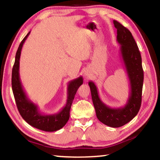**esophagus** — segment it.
<instances>
[{
    "mask_svg": "<svg viewBox=\"0 0 160 160\" xmlns=\"http://www.w3.org/2000/svg\"><path fill=\"white\" fill-rule=\"evenodd\" d=\"M85 77L86 78H88V77H89L88 74V73H85Z\"/></svg>",
    "mask_w": 160,
    "mask_h": 160,
    "instance_id": "esophagus-1",
    "label": "esophagus"
}]
</instances>
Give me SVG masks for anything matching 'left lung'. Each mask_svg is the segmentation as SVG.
I'll use <instances>...</instances> for the list:
<instances>
[{
    "instance_id": "obj_1",
    "label": "left lung",
    "mask_w": 160,
    "mask_h": 160,
    "mask_svg": "<svg viewBox=\"0 0 160 160\" xmlns=\"http://www.w3.org/2000/svg\"><path fill=\"white\" fill-rule=\"evenodd\" d=\"M113 22L117 29L116 40L120 44L121 56L130 82L129 96L126 104L119 108L108 107L100 99L95 84L92 81L88 84L97 118L108 126L118 128L131 121L139 112L144 75L141 56L131 32L116 20Z\"/></svg>"
}]
</instances>
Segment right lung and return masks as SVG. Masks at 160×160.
I'll return each mask as SVG.
<instances>
[{"mask_svg":"<svg viewBox=\"0 0 160 160\" xmlns=\"http://www.w3.org/2000/svg\"><path fill=\"white\" fill-rule=\"evenodd\" d=\"M29 33L21 42L15 55L14 66L12 70V88L18 109L22 117L29 125L44 131H56L66 125L70 117L71 108L78 89L83 83L82 77L70 81L68 85L67 101L65 107L60 112L53 114H45L39 109L38 106L29 99L22 88L20 78V58L22 46Z\"/></svg>","mask_w":160,"mask_h":160,"instance_id":"right-lung-1","label":"right lung"}]
</instances>
